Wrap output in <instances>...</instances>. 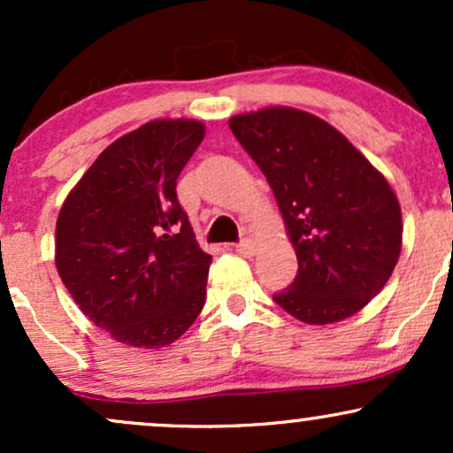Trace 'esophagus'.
Instances as JSON below:
<instances>
[{"label": "esophagus", "mask_w": 453, "mask_h": 453, "mask_svg": "<svg viewBox=\"0 0 453 453\" xmlns=\"http://www.w3.org/2000/svg\"><path fill=\"white\" fill-rule=\"evenodd\" d=\"M236 251L241 253L242 257H253L256 256V242H253L251 238H244V241L236 244Z\"/></svg>", "instance_id": "esophagus-1"}]
</instances>
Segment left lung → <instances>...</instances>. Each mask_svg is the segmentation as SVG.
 Segmentation results:
<instances>
[{
	"label": "left lung",
	"mask_w": 453,
	"mask_h": 453,
	"mask_svg": "<svg viewBox=\"0 0 453 453\" xmlns=\"http://www.w3.org/2000/svg\"><path fill=\"white\" fill-rule=\"evenodd\" d=\"M230 129L266 176L298 257L274 303L311 326L356 315L392 277L403 247L386 176L339 129L298 108L236 114Z\"/></svg>",
	"instance_id": "8db88e82"
}]
</instances>
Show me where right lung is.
Listing matches in <instances>:
<instances>
[{
    "mask_svg": "<svg viewBox=\"0 0 453 453\" xmlns=\"http://www.w3.org/2000/svg\"><path fill=\"white\" fill-rule=\"evenodd\" d=\"M204 138L194 119H157L100 153L57 217L55 264L81 311L114 341L159 349L206 300L212 257L176 200Z\"/></svg>",
    "mask_w": 453,
    "mask_h": 453,
    "instance_id": "obj_1",
    "label": "right lung"
}]
</instances>
